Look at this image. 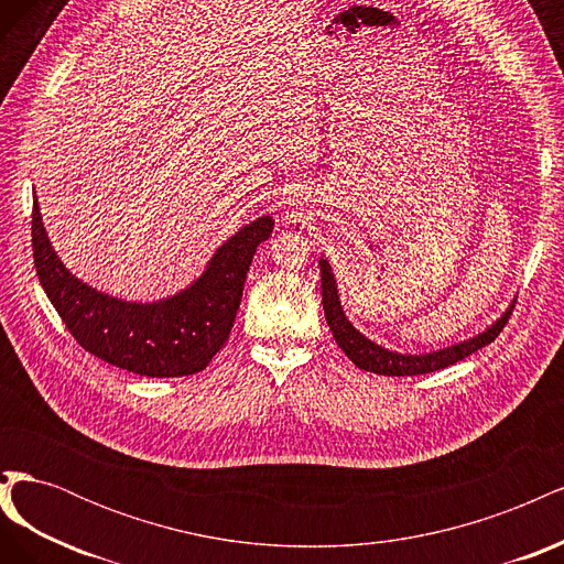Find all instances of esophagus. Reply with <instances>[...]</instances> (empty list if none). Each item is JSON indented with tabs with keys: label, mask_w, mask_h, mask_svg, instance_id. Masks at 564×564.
Here are the masks:
<instances>
[{
	"label": "esophagus",
	"mask_w": 564,
	"mask_h": 564,
	"mask_svg": "<svg viewBox=\"0 0 564 564\" xmlns=\"http://www.w3.org/2000/svg\"><path fill=\"white\" fill-rule=\"evenodd\" d=\"M289 218H292V220H296V218H299V214H296V212H292V214H289Z\"/></svg>",
	"instance_id": "esophagus-1"
}]
</instances>
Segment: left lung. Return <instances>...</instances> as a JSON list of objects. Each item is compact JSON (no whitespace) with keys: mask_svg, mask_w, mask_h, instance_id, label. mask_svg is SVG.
Returning a JSON list of instances; mask_svg holds the SVG:
<instances>
[{"mask_svg":"<svg viewBox=\"0 0 564 564\" xmlns=\"http://www.w3.org/2000/svg\"><path fill=\"white\" fill-rule=\"evenodd\" d=\"M319 272H322V308L338 348L348 355V360L355 367L371 373H383V377H416V373H431L437 369H445L449 365H456L458 360H464V357L489 346L491 340L501 334L510 313L516 308V301H513L508 305V311L497 322L489 324L485 332L475 334L468 340H460V344L431 350V352L406 355V352H395L373 344V340L367 338L362 332H357L352 327V322L346 317L344 308H340L336 280L327 259H319Z\"/></svg>","mask_w":564,"mask_h":564,"instance_id":"obj_1","label":"left lung"}]
</instances>
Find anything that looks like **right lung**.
<instances>
[{"label":"right lung","instance_id":"obj_1","mask_svg":"<svg viewBox=\"0 0 564 564\" xmlns=\"http://www.w3.org/2000/svg\"><path fill=\"white\" fill-rule=\"evenodd\" d=\"M272 226V216L251 220L216 249L191 286L152 303L117 299L77 280L48 242L37 195L32 256L48 301L84 350L141 377H187L207 367L228 340L256 247Z\"/></svg>","mask_w":564,"mask_h":564}]
</instances>
